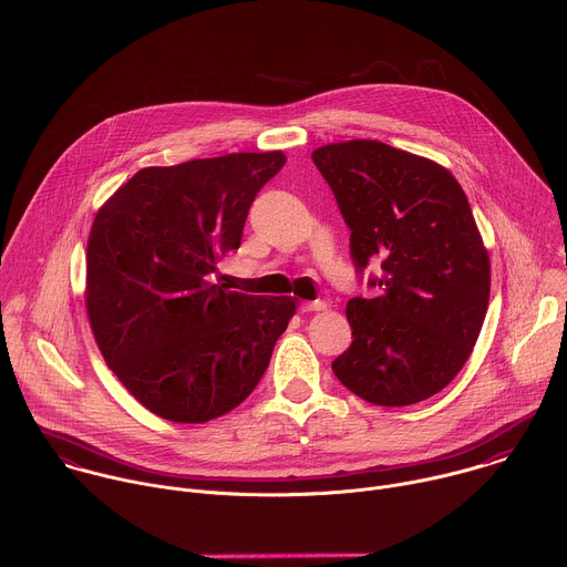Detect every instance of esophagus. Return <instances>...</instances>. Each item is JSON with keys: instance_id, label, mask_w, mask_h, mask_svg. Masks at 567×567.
I'll list each match as a JSON object with an SVG mask.
<instances>
[{"instance_id": "1", "label": "esophagus", "mask_w": 567, "mask_h": 567, "mask_svg": "<svg viewBox=\"0 0 567 567\" xmlns=\"http://www.w3.org/2000/svg\"><path fill=\"white\" fill-rule=\"evenodd\" d=\"M328 306H326V301H301V310L303 312H315V310H326Z\"/></svg>"}]
</instances>
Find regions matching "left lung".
I'll return each instance as SVG.
<instances>
[{
    "label": "left lung",
    "mask_w": 567,
    "mask_h": 567,
    "mask_svg": "<svg viewBox=\"0 0 567 567\" xmlns=\"http://www.w3.org/2000/svg\"><path fill=\"white\" fill-rule=\"evenodd\" d=\"M312 161L351 228L378 295L347 303L353 344L332 373L358 398L406 406L440 393L470 360L492 286L470 200L446 167L380 141L317 147Z\"/></svg>",
    "instance_id": "1"
}]
</instances>
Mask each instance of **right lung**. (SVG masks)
<instances>
[{"label":"right lung","instance_id":"obj_1","mask_svg":"<svg viewBox=\"0 0 567 567\" xmlns=\"http://www.w3.org/2000/svg\"><path fill=\"white\" fill-rule=\"evenodd\" d=\"M284 152H237L143 167L97 209L84 303L95 344L125 389L169 422L203 424L259 384L297 312L207 281L241 246L257 192Z\"/></svg>","mask_w":567,"mask_h":567}]
</instances>
